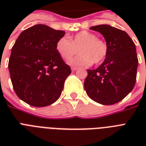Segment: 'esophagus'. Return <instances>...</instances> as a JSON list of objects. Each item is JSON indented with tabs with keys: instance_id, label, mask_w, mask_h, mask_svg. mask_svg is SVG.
Instances as JSON below:
<instances>
[{
	"instance_id": "esophagus-1",
	"label": "esophagus",
	"mask_w": 146,
	"mask_h": 146,
	"mask_svg": "<svg viewBox=\"0 0 146 146\" xmlns=\"http://www.w3.org/2000/svg\"><path fill=\"white\" fill-rule=\"evenodd\" d=\"M77 67H76V66H72V67H71V70L72 71H76V70H77Z\"/></svg>"
}]
</instances>
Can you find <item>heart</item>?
I'll use <instances>...</instances> for the list:
<instances>
[{"label": "heart", "mask_w": 146, "mask_h": 146, "mask_svg": "<svg viewBox=\"0 0 146 146\" xmlns=\"http://www.w3.org/2000/svg\"><path fill=\"white\" fill-rule=\"evenodd\" d=\"M80 54L70 60L68 64L75 66H89L104 60L108 53V45L95 34L82 31L70 38H60L56 43V50L64 60H69L75 54L77 49Z\"/></svg>", "instance_id": "1"}]
</instances>
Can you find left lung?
Here are the masks:
<instances>
[{
    "mask_svg": "<svg viewBox=\"0 0 146 146\" xmlns=\"http://www.w3.org/2000/svg\"><path fill=\"white\" fill-rule=\"evenodd\" d=\"M106 41L108 53L96 70H87L84 88L91 99L104 105L123 100L133 90L136 80L138 57L136 45L128 34L109 25L92 26Z\"/></svg>",
    "mask_w": 146,
    "mask_h": 146,
    "instance_id": "left-lung-1",
    "label": "left lung"
}]
</instances>
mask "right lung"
Returning a JSON list of instances; mask_svg holds the SVG:
<instances>
[{
  "label": "right lung",
  "instance_id": "1",
  "mask_svg": "<svg viewBox=\"0 0 146 146\" xmlns=\"http://www.w3.org/2000/svg\"><path fill=\"white\" fill-rule=\"evenodd\" d=\"M65 32L38 24L23 31L15 42L8 68L17 96L34 107L54 103L71 73L56 50Z\"/></svg>",
  "mask_w": 146,
  "mask_h": 146
}]
</instances>
